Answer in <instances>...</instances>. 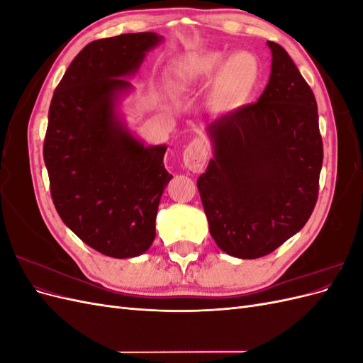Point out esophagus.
Masks as SVG:
<instances>
[{"instance_id":"1","label":"esophagus","mask_w":363,"mask_h":363,"mask_svg":"<svg viewBox=\"0 0 363 363\" xmlns=\"http://www.w3.org/2000/svg\"><path fill=\"white\" fill-rule=\"evenodd\" d=\"M207 147L201 139H194L183 151L184 167L192 172H200L207 160Z\"/></svg>"}]
</instances>
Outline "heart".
I'll return each mask as SVG.
<instances>
[{
	"label": "heart",
	"mask_w": 363,
	"mask_h": 363,
	"mask_svg": "<svg viewBox=\"0 0 363 363\" xmlns=\"http://www.w3.org/2000/svg\"><path fill=\"white\" fill-rule=\"evenodd\" d=\"M225 56L218 51L191 54L174 65V82L182 89L211 80L219 72V86L225 95L247 92L256 77V63L247 52H238L224 65Z\"/></svg>",
	"instance_id": "obj_1"
}]
</instances>
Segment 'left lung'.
Wrapping results in <instances>:
<instances>
[{
	"instance_id": "8db88e82",
	"label": "left lung",
	"mask_w": 363,
	"mask_h": 363,
	"mask_svg": "<svg viewBox=\"0 0 363 363\" xmlns=\"http://www.w3.org/2000/svg\"><path fill=\"white\" fill-rule=\"evenodd\" d=\"M265 91L207 125L213 159L196 180L216 245L239 259L267 256L298 233L320 189L323 139L311 86L279 43Z\"/></svg>"
}]
</instances>
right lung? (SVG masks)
<instances>
[{
    "label": "right lung",
    "mask_w": 363,
    "mask_h": 363,
    "mask_svg": "<svg viewBox=\"0 0 363 363\" xmlns=\"http://www.w3.org/2000/svg\"><path fill=\"white\" fill-rule=\"evenodd\" d=\"M156 33L94 40L77 54L54 91L43 142L51 199L62 221L101 255L127 259L156 238V215L172 179L167 145H144L116 113Z\"/></svg>",
    "instance_id": "right-lung-1"
}]
</instances>
